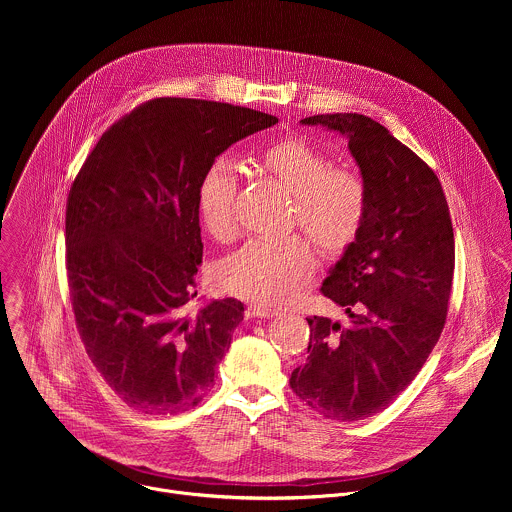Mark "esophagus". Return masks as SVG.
Masks as SVG:
<instances>
[{
    "mask_svg": "<svg viewBox=\"0 0 512 512\" xmlns=\"http://www.w3.org/2000/svg\"><path fill=\"white\" fill-rule=\"evenodd\" d=\"M246 315H248V317H264V319H270V317H276L278 311H276V309H270V307H262V305H248V307H246Z\"/></svg>",
    "mask_w": 512,
    "mask_h": 512,
    "instance_id": "34e87169",
    "label": "esophagus"
}]
</instances>
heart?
<instances>
[{"mask_svg": "<svg viewBox=\"0 0 512 512\" xmlns=\"http://www.w3.org/2000/svg\"><path fill=\"white\" fill-rule=\"evenodd\" d=\"M254 161L293 193L290 220L323 254L341 256L357 242L368 213V191L355 171L333 167L319 147L301 136H284L260 147ZM238 183L234 159L219 155L205 167L197 185L201 226L222 244L238 232ZM313 270L311 242L292 234L280 240H250L220 262L217 282L224 292L274 307L292 299Z\"/></svg>", "mask_w": 512, "mask_h": 512, "instance_id": "b5f03b06", "label": "heart"}]
</instances>
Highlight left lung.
I'll return each instance as SVG.
<instances>
[{"label": "left lung", "instance_id": "left-lung-1", "mask_svg": "<svg viewBox=\"0 0 512 512\" xmlns=\"http://www.w3.org/2000/svg\"><path fill=\"white\" fill-rule=\"evenodd\" d=\"M301 122L349 138L368 213L357 242L321 286L349 321L307 319L309 357L290 386L325 418L355 422L406 390L436 347L455 268L453 226L434 169L382 124L353 112Z\"/></svg>", "mask_w": 512, "mask_h": 512}]
</instances>
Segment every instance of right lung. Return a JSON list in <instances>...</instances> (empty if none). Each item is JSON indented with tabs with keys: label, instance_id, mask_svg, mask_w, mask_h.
<instances>
[{
	"label": "right lung",
	"instance_id": "1",
	"mask_svg": "<svg viewBox=\"0 0 512 512\" xmlns=\"http://www.w3.org/2000/svg\"><path fill=\"white\" fill-rule=\"evenodd\" d=\"M276 116L197 98H153L114 122L74 177L67 282L86 355L134 410L203 400L244 317L226 297L189 313L203 262L197 185L226 147Z\"/></svg>",
	"mask_w": 512,
	"mask_h": 512
}]
</instances>
